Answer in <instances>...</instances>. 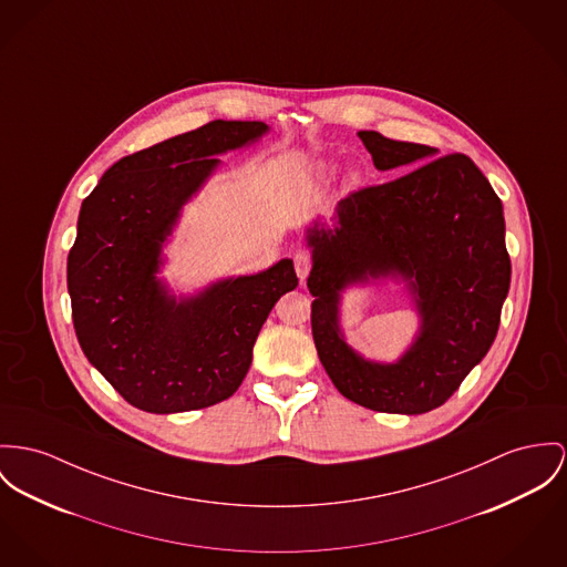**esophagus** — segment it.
Returning a JSON list of instances; mask_svg holds the SVG:
<instances>
[{"mask_svg": "<svg viewBox=\"0 0 567 567\" xmlns=\"http://www.w3.org/2000/svg\"><path fill=\"white\" fill-rule=\"evenodd\" d=\"M293 265H296L298 278L306 280V276H308V271H310V255H308V252H296Z\"/></svg>", "mask_w": 567, "mask_h": 567, "instance_id": "obj_1", "label": "esophagus"}]
</instances>
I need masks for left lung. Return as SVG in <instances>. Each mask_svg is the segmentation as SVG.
Here are the masks:
<instances>
[{
    "label": "left lung",
    "mask_w": 567,
    "mask_h": 567,
    "mask_svg": "<svg viewBox=\"0 0 567 567\" xmlns=\"http://www.w3.org/2000/svg\"><path fill=\"white\" fill-rule=\"evenodd\" d=\"M382 173L423 167L343 198L305 230L306 280L319 360L349 401L375 412L425 414L442 405L492 348L509 291L501 198L466 155L360 131ZM437 159L434 161L433 157ZM401 284L420 317L392 363L348 346L340 306L351 286Z\"/></svg>",
    "instance_id": "1"
}]
</instances>
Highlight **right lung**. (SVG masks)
<instances>
[{
    "instance_id": "right-lung-1",
    "label": "right lung",
    "mask_w": 567,
    "mask_h": 567,
    "mask_svg": "<svg viewBox=\"0 0 567 567\" xmlns=\"http://www.w3.org/2000/svg\"><path fill=\"white\" fill-rule=\"evenodd\" d=\"M265 123L214 121L116 162L82 203L66 285L90 364L131 405L176 414L216 405L244 382L274 305L298 287L291 259L176 293L162 276L183 207L248 148Z\"/></svg>"
}]
</instances>
